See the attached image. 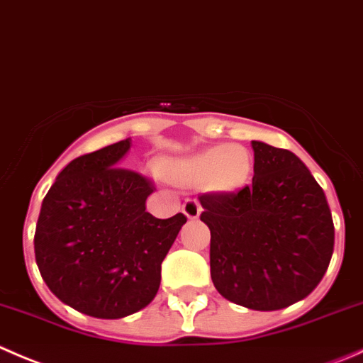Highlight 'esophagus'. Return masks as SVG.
I'll return each instance as SVG.
<instances>
[{
  "mask_svg": "<svg viewBox=\"0 0 363 363\" xmlns=\"http://www.w3.org/2000/svg\"><path fill=\"white\" fill-rule=\"evenodd\" d=\"M183 213H185L186 218H190V220H194V218L199 217V213H201V204L197 203L196 199H186L185 203H183Z\"/></svg>",
  "mask_w": 363,
  "mask_h": 363,
  "instance_id": "obj_1",
  "label": "esophagus"
}]
</instances>
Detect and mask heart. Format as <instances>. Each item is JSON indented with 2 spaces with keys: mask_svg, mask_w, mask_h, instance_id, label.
Listing matches in <instances>:
<instances>
[{
  "mask_svg": "<svg viewBox=\"0 0 363 363\" xmlns=\"http://www.w3.org/2000/svg\"><path fill=\"white\" fill-rule=\"evenodd\" d=\"M159 171L167 180L180 185L199 186L206 183L217 192H233L249 180L252 157L243 146L218 145L185 159L166 160Z\"/></svg>",
  "mask_w": 363,
  "mask_h": 363,
  "instance_id": "obj_1",
  "label": "heart"
}]
</instances>
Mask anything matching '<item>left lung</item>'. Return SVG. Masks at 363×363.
I'll list each match as a JSON object with an SVG mask.
<instances>
[{
  "mask_svg": "<svg viewBox=\"0 0 363 363\" xmlns=\"http://www.w3.org/2000/svg\"><path fill=\"white\" fill-rule=\"evenodd\" d=\"M252 150V185L203 194L201 220L210 228L217 291L247 308L279 311L321 282L335 233L325 192L302 160L261 141Z\"/></svg>",
  "mask_w": 363,
  "mask_h": 363,
  "instance_id": "1",
  "label": "left lung"
}]
</instances>
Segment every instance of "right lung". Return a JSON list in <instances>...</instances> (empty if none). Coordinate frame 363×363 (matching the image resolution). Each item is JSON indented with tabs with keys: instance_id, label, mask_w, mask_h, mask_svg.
<instances>
[{
	"instance_id": "obj_1",
	"label": "right lung",
	"mask_w": 363,
	"mask_h": 363,
	"mask_svg": "<svg viewBox=\"0 0 363 363\" xmlns=\"http://www.w3.org/2000/svg\"><path fill=\"white\" fill-rule=\"evenodd\" d=\"M130 139L72 160L45 194L35 257L48 288L82 314L118 319L141 311L160 286L183 213L146 211L153 183L121 166Z\"/></svg>"
}]
</instances>
